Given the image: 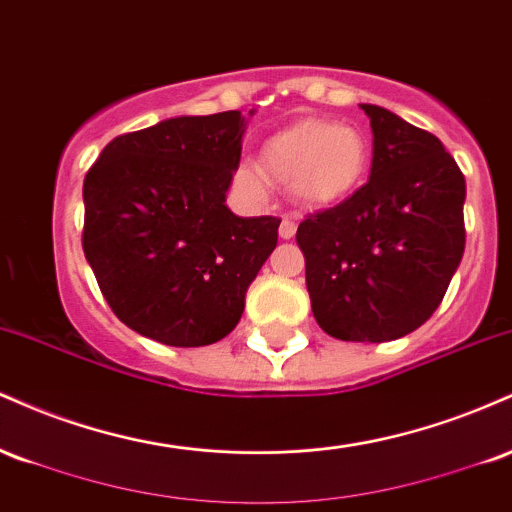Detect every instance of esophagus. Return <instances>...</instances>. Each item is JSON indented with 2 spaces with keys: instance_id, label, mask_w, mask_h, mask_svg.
<instances>
[{
  "instance_id": "34e87169",
  "label": "esophagus",
  "mask_w": 512,
  "mask_h": 512,
  "mask_svg": "<svg viewBox=\"0 0 512 512\" xmlns=\"http://www.w3.org/2000/svg\"><path fill=\"white\" fill-rule=\"evenodd\" d=\"M296 228H298V223L289 219V216H284V219H281V226H279V236L284 240H291L293 236H296Z\"/></svg>"
}]
</instances>
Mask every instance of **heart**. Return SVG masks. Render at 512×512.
I'll return each mask as SVG.
<instances>
[{
  "label": "heart",
  "mask_w": 512,
  "mask_h": 512,
  "mask_svg": "<svg viewBox=\"0 0 512 512\" xmlns=\"http://www.w3.org/2000/svg\"><path fill=\"white\" fill-rule=\"evenodd\" d=\"M368 166L366 134L320 117H305L279 129L264 139L260 149V169L265 178L289 187L293 199L308 209L332 207L354 195L366 178ZM261 176L250 163L236 170V180L252 192L264 187Z\"/></svg>",
  "instance_id": "heart-1"
}]
</instances>
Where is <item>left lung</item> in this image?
I'll use <instances>...</instances> for the list:
<instances>
[{
    "instance_id": "1",
    "label": "left lung",
    "mask_w": 512,
    "mask_h": 512,
    "mask_svg": "<svg viewBox=\"0 0 512 512\" xmlns=\"http://www.w3.org/2000/svg\"><path fill=\"white\" fill-rule=\"evenodd\" d=\"M370 180L301 221L317 325L342 342H390L436 313L464 252V175L438 137L380 105Z\"/></svg>"
}]
</instances>
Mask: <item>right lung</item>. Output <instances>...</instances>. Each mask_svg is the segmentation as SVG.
<instances>
[{
	"instance_id": "right-lung-1",
	"label": "right lung",
	"mask_w": 512,
	"mask_h": 512,
	"mask_svg": "<svg viewBox=\"0 0 512 512\" xmlns=\"http://www.w3.org/2000/svg\"><path fill=\"white\" fill-rule=\"evenodd\" d=\"M243 132L240 110L170 117L115 137L88 168L81 245L129 330L207 346L238 325L281 223L226 207Z\"/></svg>"
}]
</instances>
